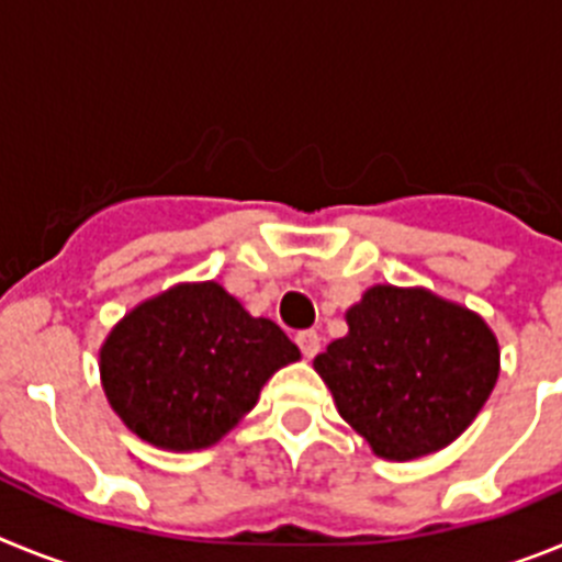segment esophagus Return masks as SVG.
Wrapping results in <instances>:
<instances>
[{"instance_id": "obj_1", "label": "esophagus", "mask_w": 562, "mask_h": 562, "mask_svg": "<svg viewBox=\"0 0 562 562\" xmlns=\"http://www.w3.org/2000/svg\"><path fill=\"white\" fill-rule=\"evenodd\" d=\"M295 342H297V349H301V355H304L306 360H312V357L321 351V337H317V331H312V329L297 331Z\"/></svg>"}]
</instances>
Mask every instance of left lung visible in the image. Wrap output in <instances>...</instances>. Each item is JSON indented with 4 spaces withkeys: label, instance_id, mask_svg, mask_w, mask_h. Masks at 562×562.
I'll use <instances>...</instances> for the list:
<instances>
[{
    "label": "left lung",
    "instance_id": "1",
    "mask_svg": "<svg viewBox=\"0 0 562 562\" xmlns=\"http://www.w3.org/2000/svg\"><path fill=\"white\" fill-rule=\"evenodd\" d=\"M349 335L315 357L340 416L382 459L411 461L459 439L498 380L484 317L422 286L376 284L346 312Z\"/></svg>",
    "mask_w": 562,
    "mask_h": 562
}]
</instances>
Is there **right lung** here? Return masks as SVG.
I'll use <instances>...</instances> for the list:
<instances>
[{
    "instance_id": "obj_1",
    "label": "right lung",
    "mask_w": 562,
    "mask_h": 562,
    "mask_svg": "<svg viewBox=\"0 0 562 562\" xmlns=\"http://www.w3.org/2000/svg\"><path fill=\"white\" fill-rule=\"evenodd\" d=\"M297 357L281 326L202 281L134 306L101 346V382L132 434L186 453L236 428L265 382Z\"/></svg>"
}]
</instances>
